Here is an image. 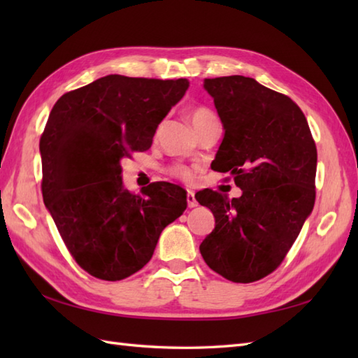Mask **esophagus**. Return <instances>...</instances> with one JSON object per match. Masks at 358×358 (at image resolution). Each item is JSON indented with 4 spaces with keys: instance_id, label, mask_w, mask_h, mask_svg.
Wrapping results in <instances>:
<instances>
[{
    "instance_id": "1",
    "label": "esophagus",
    "mask_w": 358,
    "mask_h": 358,
    "mask_svg": "<svg viewBox=\"0 0 358 358\" xmlns=\"http://www.w3.org/2000/svg\"><path fill=\"white\" fill-rule=\"evenodd\" d=\"M186 200H187V206H189V208H195V206H199V201H196V199H195V194H194L192 191H187Z\"/></svg>"
}]
</instances>
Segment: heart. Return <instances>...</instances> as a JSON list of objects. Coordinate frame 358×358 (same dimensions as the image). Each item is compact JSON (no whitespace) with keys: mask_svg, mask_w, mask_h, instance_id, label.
I'll return each mask as SVG.
<instances>
[{"mask_svg":"<svg viewBox=\"0 0 358 358\" xmlns=\"http://www.w3.org/2000/svg\"><path fill=\"white\" fill-rule=\"evenodd\" d=\"M212 117H215V115L206 108H196V109L189 112V120H191L194 129ZM171 172H172V175H175V177H178L185 181H191L194 177L192 171L187 169V167H185V166H175V167H172Z\"/></svg>","mask_w":358,"mask_h":358,"instance_id":"obj_1","label":"heart"}]
</instances>
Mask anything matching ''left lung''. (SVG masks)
I'll return each instance as SVG.
<instances>
[{"mask_svg": "<svg viewBox=\"0 0 358 358\" xmlns=\"http://www.w3.org/2000/svg\"><path fill=\"white\" fill-rule=\"evenodd\" d=\"M224 129L210 167L229 172L241 196L195 195L215 227L200 245L212 271L252 283L275 271L314 209L317 148L291 98L243 75L206 78Z\"/></svg>", "mask_w": 358, "mask_h": 358, "instance_id": "1", "label": "left lung"}]
</instances>
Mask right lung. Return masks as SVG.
I'll list each match as a JSON object with an SVG mask.
<instances>
[{
    "instance_id": "add662e5",
    "label": "right lung",
    "mask_w": 358,
    "mask_h": 358,
    "mask_svg": "<svg viewBox=\"0 0 358 358\" xmlns=\"http://www.w3.org/2000/svg\"><path fill=\"white\" fill-rule=\"evenodd\" d=\"M189 87L186 78L108 75L64 94L40 140L43 200L64 245L83 269L117 281L154 255L167 224L183 214L186 192L152 183L134 195L121 159L148 150L158 124Z\"/></svg>"
}]
</instances>
